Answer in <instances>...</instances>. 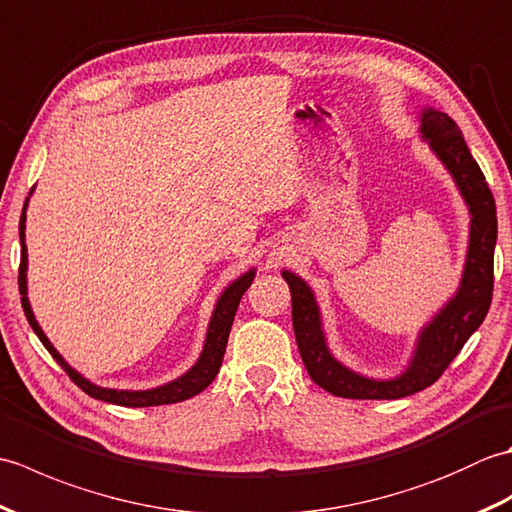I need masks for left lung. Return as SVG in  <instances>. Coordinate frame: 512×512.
<instances>
[{
    "mask_svg": "<svg viewBox=\"0 0 512 512\" xmlns=\"http://www.w3.org/2000/svg\"><path fill=\"white\" fill-rule=\"evenodd\" d=\"M420 138L429 145L469 209V246L460 286L455 295L433 314L418 332L416 347L405 372L394 378H369L354 372L336 358L323 332L321 308L306 279L281 270L292 295V328H295L301 361L310 378L332 396L354 400L405 398L436 383L469 336L480 328L493 299V255L497 242V211L482 169L477 167L460 127L449 114L433 107L420 110Z\"/></svg>",
    "mask_w": 512,
    "mask_h": 512,
    "instance_id": "obj_1",
    "label": "left lung"
}]
</instances>
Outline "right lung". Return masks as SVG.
<instances>
[{"label":"right lung","mask_w":512,"mask_h":512,"mask_svg":"<svg viewBox=\"0 0 512 512\" xmlns=\"http://www.w3.org/2000/svg\"><path fill=\"white\" fill-rule=\"evenodd\" d=\"M32 193V191H30ZM26 209H28V198L24 204V211H21V220H19V242H21V264H19V292H21V306H24L26 319L30 323V328L35 330L39 336V341L43 347L52 354L54 361H57L68 376L79 385L85 394L103 400V402H112V405H123V407H156V405H171V402H182L191 396H198L200 391H204L213 383V378L217 376L222 367V358L226 352V343H228V334H231V325L235 319V312L239 306V299L244 297V292L248 286L253 284L255 279V268L246 270L244 275H239L233 284H228L222 295L217 297V303L211 314L209 328H206V339L202 345V352L198 356V361L191 369H187L182 376L169 380L165 385L151 387V389H112V387H101L94 385L92 380L85 378L83 374L76 372L68 361L54 350V345L50 339L43 334L41 325L37 323L35 314H32L30 301H28V248H26Z\"/></svg>","instance_id":"add662e5"}]
</instances>
